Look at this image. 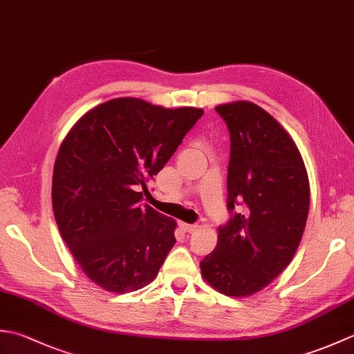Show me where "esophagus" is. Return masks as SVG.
Instances as JSON below:
<instances>
[{"label": "esophagus", "instance_id": "esophagus-1", "mask_svg": "<svg viewBox=\"0 0 354 354\" xmlns=\"http://www.w3.org/2000/svg\"><path fill=\"white\" fill-rule=\"evenodd\" d=\"M181 230L184 232H194L198 230V225H192V223H181Z\"/></svg>", "mask_w": 354, "mask_h": 354}]
</instances>
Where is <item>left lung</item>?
<instances>
[{
  "label": "left lung",
  "mask_w": 354,
  "mask_h": 354,
  "mask_svg": "<svg viewBox=\"0 0 354 354\" xmlns=\"http://www.w3.org/2000/svg\"><path fill=\"white\" fill-rule=\"evenodd\" d=\"M231 137L228 209H243L217 228V245L199 263L204 280L228 297H251L289 266L310 205L309 176L295 142L259 104L216 106Z\"/></svg>",
  "instance_id": "obj_1"
}]
</instances>
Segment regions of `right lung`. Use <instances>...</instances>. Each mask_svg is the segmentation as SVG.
<instances>
[{
    "instance_id": "add662e5",
    "label": "right lung",
    "mask_w": 354,
    "mask_h": 354,
    "mask_svg": "<svg viewBox=\"0 0 354 354\" xmlns=\"http://www.w3.org/2000/svg\"><path fill=\"white\" fill-rule=\"evenodd\" d=\"M202 114L118 97L66 133L53 170V212L74 260L102 289L127 293L155 280L176 242V221L140 201Z\"/></svg>"
}]
</instances>
